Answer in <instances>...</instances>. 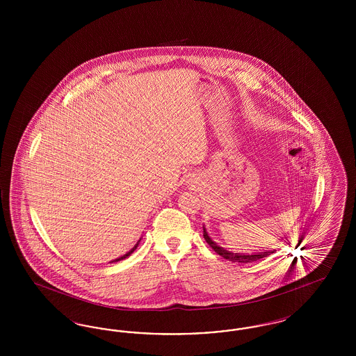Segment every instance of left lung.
<instances>
[{"mask_svg":"<svg viewBox=\"0 0 356 356\" xmlns=\"http://www.w3.org/2000/svg\"><path fill=\"white\" fill-rule=\"evenodd\" d=\"M203 235L205 241L213 248V251L216 254H220L221 257L232 261V263H252V261H257L263 257H268L270 254H275L276 250H267L263 252H254V254H234L232 251H227L225 248H222L220 245H218V243H215L211 236L207 232V228L203 225Z\"/></svg>","mask_w":356,"mask_h":356,"instance_id":"obj_1","label":"left lung"}]
</instances>
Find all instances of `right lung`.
I'll return each instance as SVG.
<instances>
[{
  "label": "right lung",
  "mask_w": 356,
  "mask_h": 356,
  "mask_svg": "<svg viewBox=\"0 0 356 356\" xmlns=\"http://www.w3.org/2000/svg\"><path fill=\"white\" fill-rule=\"evenodd\" d=\"M140 240H141V238H140ZM140 240H138V241H137V243H136L135 247H134V248H132V250H131V251H128V252H127V254H122V256H120V257H118V259H115V260H112V261H111V263H116V261H120V260H122V259H125V257H128V256H129V254H134V251H135L136 248H137V245H138V243H140Z\"/></svg>",
  "instance_id": "right-lung-1"
}]
</instances>
